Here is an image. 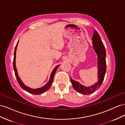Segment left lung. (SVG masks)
Wrapping results in <instances>:
<instances>
[{
    "label": "left lung",
    "instance_id": "left-lung-1",
    "mask_svg": "<svg viewBox=\"0 0 125 125\" xmlns=\"http://www.w3.org/2000/svg\"><path fill=\"white\" fill-rule=\"evenodd\" d=\"M92 40L93 49L97 56V82L91 86H85L81 84L79 82L73 80L71 78L70 79L74 89L79 93L85 95L92 94L100 88L103 81L106 71L105 48L95 30H94Z\"/></svg>",
    "mask_w": 125,
    "mask_h": 125
}]
</instances>
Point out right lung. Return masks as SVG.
<instances>
[{
  "instance_id": "1",
  "label": "right lung",
  "mask_w": 125,
  "mask_h": 125,
  "mask_svg": "<svg viewBox=\"0 0 125 125\" xmlns=\"http://www.w3.org/2000/svg\"><path fill=\"white\" fill-rule=\"evenodd\" d=\"M19 43V41L18 42V43L16 45V46L15 47V50H14V58H13V69L14 70V73H15V75H16V77L17 79V81L19 83V84L20 85V86L21 88L23 89L24 90L27 91L28 92L34 94V95H39V94H41L42 93H43L44 92H45V91H46L48 89H50L51 85L52 84V82L54 80V75L56 73V71L58 67L60 66L58 65L54 69V70L52 71V73L50 75V80H49L48 82L47 83L44 85V86H43L42 87L40 88H37V89H32L30 87L25 85L24 83L22 82V81L21 80V79L20 78L19 76L18 73V71H17V69L16 68V51H17V46L18 44Z\"/></svg>"
}]
</instances>
